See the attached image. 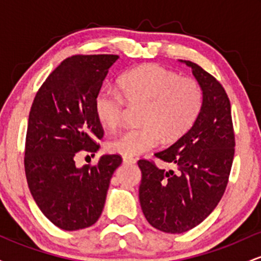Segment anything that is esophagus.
Masks as SVG:
<instances>
[{
  "instance_id": "esophagus-1",
  "label": "esophagus",
  "mask_w": 261,
  "mask_h": 261,
  "mask_svg": "<svg viewBox=\"0 0 261 261\" xmlns=\"http://www.w3.org/2000/svg\"><path fill=\"white\" fill-rule=\"evenodd\" d=\"M122 162H124L125 164H135V163H136V160H135V158H133V157H127V155H124V157H122Z\"/></svg>"
}]
</instances>
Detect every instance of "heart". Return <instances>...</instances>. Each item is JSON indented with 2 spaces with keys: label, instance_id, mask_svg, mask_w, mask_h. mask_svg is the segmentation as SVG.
I'll use <instances>...</instances> for the list:
<instances>
[{
  "label": "heart",
  "instance_id": "b5f03b06",
  "mask_svg": "<svg viewBox=\"0 0 261 261\" xmlns=\"http://www.w3.org/2000/svg\"><path fill=\"white\" fill-rule=\"evenodd\" d=\"M119 89L103 87L94 99V112L101 125L114 128L120 124L125 99L145 103L140 121L143 125L127 127L108 141V151L127 157L164 142H174L193 127L203 104L202 87L195 79L160 65H143L122 73Z\"/></svg>",
  "mask_w": 261,
  "mask_h": 261
}]
</instances>
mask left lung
<instances>
[{
  "label": "left lung",
  "instance_id": "obj_1",
  "mask_svg": "<svg viewBox=\"0 0 261 261\" xmlns=\"http://www.w3.org/2000/svg\"><path fill=\"white\" fill-rule=\"evenodd\" d=\"M202 87L203 104L195 124L170 147L154 155L173 164L160 169L153 162H137L142 179L141 208L154 228L182 233L214 211L226 190L234 155L230 103L218 81L199 65L185 61Z\"/></svg>",
  "mask_w": 261,
  "mask_h": 261
}]
</instances>
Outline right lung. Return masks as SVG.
Instances as JSON below:
<instances>
[{"label":"right lung","instance_id":"right-lung-1","mask_svg":"<svg viewBox=\"0 0 261 261\" xmlns=\"http://www.w3.org/2000/svg\"><path fill=\"white\" fill-rule=\"evenodd\" d=\"M118 55H74L60 64L35 95L25 137L29 190L49 221L65 230L92 226L100 217L110 179L121 164L104 154L95 166H76L80 151L94 153L104 131L94 99Z\"/></svg>","mask_w":261,"mask_h":261}]
</instances>
